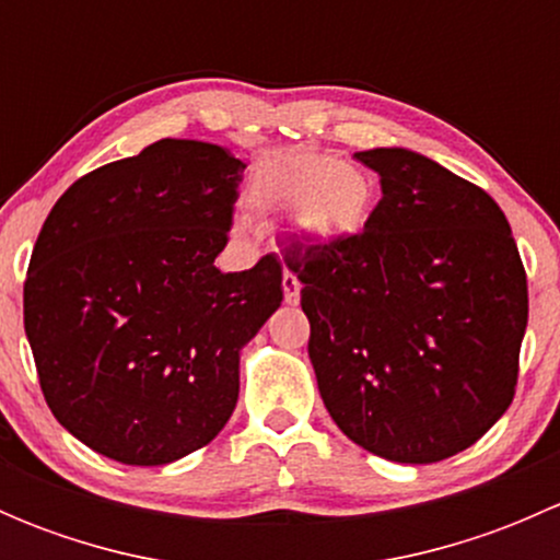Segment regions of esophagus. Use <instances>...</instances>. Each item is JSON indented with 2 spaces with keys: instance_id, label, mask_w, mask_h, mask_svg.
<instances>
[{
  "instance_id": "esophagus-1",
  "label": "esophagus",
  "mask_w": 560,
  "mask_h": 560,
  "mask_svg": "<svg viewBox=\"0 0 560 560\" xmlns=\"http://www.w3.org/2000/svg\"><path fill=\"white\" fill-rule=\"evenodd\" d=\"M281 287H284V301L298 303L301 301V281H298L295 273L284 270V279H281Z\"/></svg>"
}]
</instances>
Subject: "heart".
Masks as SVG:
<instances>
[{
    "instance_id": "obj_1",
    "label": "heart",
    "mask_w": 560,
    "mask_h": 560,
    "mask_svg": "<svg viewBox=\"0 0 560 560\" xmlns=\"http://www.w3.org/2000/svg\"><path fill=\"white\" fill-rule=\"evenodd\" d=\"M248 197L268 211H298V228L308 241L332 244L365 228L374 211V180L332 154L292 149L259 162Z\"/></svg>"
}]
</instances>
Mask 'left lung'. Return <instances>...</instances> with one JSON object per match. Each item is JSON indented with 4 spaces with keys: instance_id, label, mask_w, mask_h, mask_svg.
<instances>
[{
    "instance_id": "8db88e82",
    "label": "left lung",
    "mask_w": 560,
    "mask_h": 560,
    "mask_svg": "<svg viewBox=\"0 0 560 560\" xmlns=\"http://www.w3.org/2000/svg\"><path fill=\"white\" fill-rule=\"evenodd\" d=\"M382 200L358 235L287 246L308 358L336 425L395 463H436L510 409L528 281L499 202L406 149L360 151Z\"/></svg>"
}]
</instances>
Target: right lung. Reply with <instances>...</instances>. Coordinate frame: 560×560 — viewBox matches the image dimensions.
Returning a JSON list of instances; mask_svg holds the SVG:
<instances>
[{
  "instance_id": "1",
  "label": "right lung",
  "mask_w": 560,
  "mask_h": 560,
  "mask_svg": "<svg viewBox=\"0 0 560 560\" xmlns=\"http://www.w3.org/2000/svg\"><path fill=\"white\" fill-rule=\"evenodd\" d=\"M244 171L222 145L165 138L50 208L24 327L45 404L94 453L162 466L233 415L241 347L284 301L276 254L241 273L213 265Z\"/></svg>"
}]
</instances>
